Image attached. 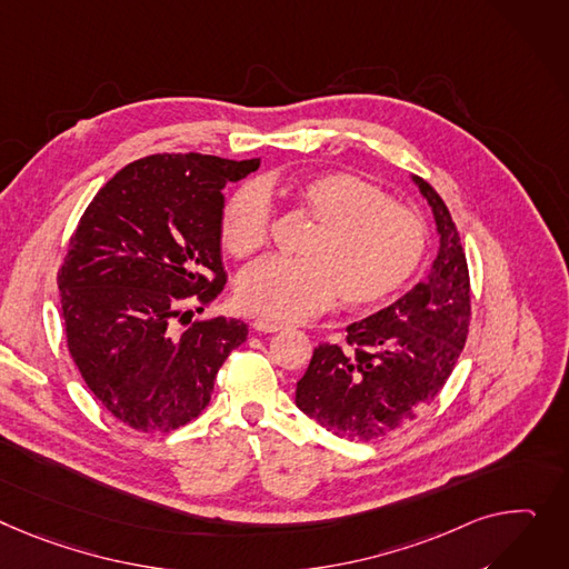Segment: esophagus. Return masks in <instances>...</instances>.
<instances>
[{
  "label": "esophagus",
  "mask_w": 569,
  "mask_h": 569,
  "mask_svg": "<svg viewBox=\"0 0 569 569\" xmlns=\"http://www.w3.org/2000/svg\"><path fill=\"white\" fill-rule=\"evenodd\" d=\"M251 327L258 331V333H274V331H281L283 327L279 322H270V320H262V318H256L251 322Z\"/></svg>",
  "instance_id": "34e87169"
}]
</instances>
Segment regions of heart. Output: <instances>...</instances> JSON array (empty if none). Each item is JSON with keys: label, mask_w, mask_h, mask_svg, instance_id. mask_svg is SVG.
<instances>
[{"label": "heart", "mask_w": 569, "mask_h": 569, "mask_svg": "<svg viewBox=\"0 0 569 569\" xmlns=\"http://www.w3.org/2000/svg\"><path fill=\"white\" fill-rule=\"evenodd\" d=\"M295 197L316 221L301 260H264L238 283L240 305L279 322H299L338 301L366 309L393 297L419 270L426 226L380 187L352 173L299 180ZM272 206L258 184H242L221 212V244L236 258L256 256L270 240Z\"/></svg>", "instance_id": "1"}]
</instances>
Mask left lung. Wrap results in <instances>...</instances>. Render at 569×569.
I'll list each match as a JSON object with an SVG mask.
<instances>
[{
    "instance_id": "left-lung-1",
    "label": "left lung",
    "mask_w": 569,
    "mask_h": 569,
    "mask_svg": "<svg viewBox=\"0 0 569 569\" xmlns=\"http://www.w3.org/2000/svg\"><path fill=\"white\" fill-rule=\"evenodd\" d=\"M435 214L439 251L426 281L391 307L348 327V346L322 343L297 382L295 405L336 437H385L430 405L467 343L471 288L467 256L435 189L411 176Z\"/></svg>"
}]
</instances>
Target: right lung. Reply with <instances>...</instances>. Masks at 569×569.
Masks as SVG:
<instances>
[{
    "label": "right lung",
    "mask_w": 569,
    "mask_h": 569,
    "mask_svg": "<svg viewBox=\"0 0 569 569\" xmlns=\"http://www.w3.org/2000/svg\"><path fill=\"white\" fill-rule=\"evenodd\" d=\"M260 167L160 153L123 167L84 210L59 270L68 350L87 387L139 432H171L208 407L214 377L247 325L197 320L184 299L221 292V189Z\"/></svg>",
    "instance_id": "obj_1"
}]
</instances>
